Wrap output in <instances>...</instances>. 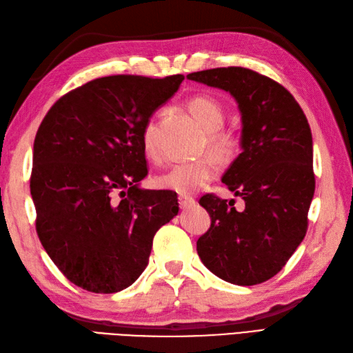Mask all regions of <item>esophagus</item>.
Listing matches in <instances>:
<instances>
[{
    "label": "esophagus",
    "instance_id": "34e87169",
    "mask_svg": "<svg viewBox=\"0 0 353 353\" xmlns=\"http://www.w3.org/2000/svg\"><path fill=\"white\" fill-rule=\"evenodd\" d=\"M178 203H179V206L181 208H190V206H193L194 203H196V200L193 199V197H190V196H183L181 194L179 197H178Z\"/></svg>",
    "mask_w": 353,
    "mask_h": 353
}]
</instances>
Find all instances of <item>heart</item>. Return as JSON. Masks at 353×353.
<instances>
[{
  "mask_svg": "<svg viewBox=\"0 0 353 353\" xmlns=\"http://www.w3.org/2000/svg\"><path fill=\"white\" fill-rule=\"evenodd\" d=\"M185 108L199 125L206 130L208 147L221 157L230 156L234 150L236 139L233 133L221 129L224 123V110L221 103L211 97H206V94H199V97H193L187 101ZM141 142L145 156L148 159H157L156 125L153 120H150L144 126ZM216 174V161L212 157L206 156L197 160L178 163L159 175L156 181L160 188L185 196L196 193L209 181H212Z\"/></svg>",
  "mask_w": 353,
  "mask_h": 353,
  "instance_id": "obj_1",
  "label": "heart"
}]
</instances>
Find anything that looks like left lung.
I'll return each mask as SVG.
<instances>
[{"instance_id":"obj_1","label":"left lung","mask_w":353,"mask_h":353,"mask_svg":"<svg viewBox=\"0 0 353 353\" xmlns=\"http://www.w3.org/2000/svg\"><path fill=\"white\" fill-rule=\"evenodd\" d=\"M228 92L242 116V153L223 183L245 200L200 197L211 227L199 237L200 260L218 278L242 287L279 273L307 232L315 193L313 142L306 116L292 94L274 80L242 66L187 75Z\"/></svg>"}]
</instances>
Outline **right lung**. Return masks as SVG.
Wrapping results in <instances>:
<instances>
[{
	"instance_id": "add662e5",
	"label": "right lung",
	"mask_w": 353,
	"mask_h": 353,
	"mask_svg": "<svg viewBox=\"0 0 353 353\" xmlns=\"http://www.w3.org/2000/svg\"><path fill=\"white\" fill-rule=\"evenodd\" d=\"M183 80H92L56 101L38 128L30 185L37 234L85 291L112 294L135 282L156 232L178 214L176 193L139 188L148 174L141 135Z\"/></svg>"
}]
</instances>
